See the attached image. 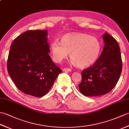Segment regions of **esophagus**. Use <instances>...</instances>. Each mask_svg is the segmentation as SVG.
<instances>
[{"mask_svg":"<svg viewBox=\"0 0 129 129\" xmlns=\"http://www.w3.org/2000/svg\"><path fill=\"white\" fill-rule=\"evenodd\" d=\"M63 71H64V72H71V71H72V69L69 68H65L63 69Z\"/></svg>","mask_w":129,"mask_h":129,"instance_id":"esophagus-1","label":"esophagus"}]
</instances>
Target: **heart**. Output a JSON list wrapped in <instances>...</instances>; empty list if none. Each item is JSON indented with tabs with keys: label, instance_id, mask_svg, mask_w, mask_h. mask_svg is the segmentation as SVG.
Returning <instances> with one entry per match:
<instances>
[{
	"label": "heart",
	"instance_id": "b5f03b06",
	"mask_svg": "<svg viewBox=\"0 0 129 129\" xmlns=\"http://www.w3.org/2000/svg\"><path fill=\"white\" fill-rule=\"evenodd\" d=\"M50 50L55 62H61L70 53L73 64L84 68L96 61L100 54L101 44L95 37L81 33H72L62 36L61 43L57 41L52 43Z\"/></svg>",
	"mask_w": 129,
	"mask_h": 129
}]
</instances>
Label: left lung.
<instances>
[{"label":"left lung","mask_w":129,"mask_h":129,"mask_svg":"<svg viewBox=\"0 0 129 129\" xmlns=\"http://www.w3.org/2000/svg\"><path fill=\"white\" fill-rule=\"evenodd\" d=\"M105 45L100 57L92 66L81 73L79 90L86 96L106 94L116 85L122 71V59L117 41L107 33L104 34Z\"/></svg>","instance_id":"obj_1"}]
</instances>
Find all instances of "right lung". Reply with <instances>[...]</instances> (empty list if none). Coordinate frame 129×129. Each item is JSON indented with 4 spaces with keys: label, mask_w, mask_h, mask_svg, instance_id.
Returning <instances> with one entry per match:
<instances>
[{
    "label": "right lung",
    "mask_w": 129,
    "mask_h": 129,
    "mask_svg": "<svg viewBox=\"0 0 129 129\" xmlns=\"http://www.w3.org/2000/svg\"><path fill=\"white\" fill-rule=\"evenodd\" d=\"M47 30H28L10 46L8 74L18 89L27 95L42 97L48 93L62 72L49 53Z\"/></svg>",
    "instance_id": "obj_1"
}]
</instances>
